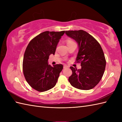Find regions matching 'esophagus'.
Segmentation results:
<instances>
[{
	"label": "esophagus",
	"mask_w": 122,
	"mask_h": 122,
	"mask_svg": "<svg viewBox=\"0 0 122 122\" xmlns=\"http://www.w3.org/2000/svg\"><path fill=\"white\" fill-rule=\"evenodd\" d=\"M69 68V66H68L64 65V66H63V68H64V69H66V68Z\"/></svg>",
	"instance_id": "obj_1"
}]
</instances>
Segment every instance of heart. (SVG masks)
<instances>
[{
  "mask_svg": "<svg viewBox=\"0 0 122 122\" xmlns=\"http://www.w3.org/2000/svg\"><path fill=\"white\" fill-rule=\"evenodd\" d=\"M73 42L72 40H68V41H67V43H69L70 42Z\"/></svg>",
  "mask_w": 122,
  "mask_h": 122,
  "instance_id": "obj_1",
  "label": "heart"
}]
</instances>
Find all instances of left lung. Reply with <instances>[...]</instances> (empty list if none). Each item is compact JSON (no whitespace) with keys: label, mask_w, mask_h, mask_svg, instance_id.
Wrapping results in <instances>:
<instances>
[{"label":"left lung","mask_w":122,"mask_h":122,"mask_svg":"<svg viewBox=\"0 0 122 122\" xmlns=\"http://www.w3.org/2000/svg\"><path fill=\"white\" fill-rule=\"evenodd\" d=\"M66 34L76 41L79 51L76 62H81V69L70 66L72 71L69 81L72 86L89 90L97 85L104 74L106 66L104 54L100 43L84 30L66 31Z\"/></svg>","instance_id":"obj_1"}]
</instances>
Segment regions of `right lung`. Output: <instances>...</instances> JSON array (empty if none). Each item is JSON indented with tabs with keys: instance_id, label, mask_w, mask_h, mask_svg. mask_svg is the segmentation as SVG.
I'll use <instances>...</instances> for the list:
<instances>
[{
	"instance_id": "right-lung-1",
	"label": "right lung",
	"mask_w": 122,
	"mask_h": 122,
	"mask_svg": "<svg viewBox=\"0 0 122 122\" xmlns=\"http://www.w3.org/2000/svg\"><path fill=\"white\" fill-rule=\"evenodd\" d=\"M64 32H43L32 39L25 49L23 72L28 83L39 92L46 91L55 86L62 70V64L52 66L48 61L49 56L55 53L57 45Z\"/></svg>"
}]
</instances>
